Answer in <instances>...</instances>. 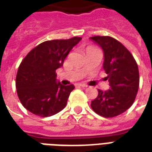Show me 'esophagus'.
<instances>
[{
  "label": "esophagus",
  "mask_w": 152,
  "mask_h": 152,
  "mask_svg": "<svg viewBox=\"0 0 152 152\" xmlns=\"http://www.w3.org/2000/svg\"><path fill=\"white\" fill-rule=\"evenodd\" d=\"M78 85H79L80 87H82V88H85V87H87V85H85V84H78Z\"/></svg>",
  "instance_id": "34e87169"
}]
</instances>
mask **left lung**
<instances>
[{"label":"left lung","mask_w":152,"mask_h":152,"mask_svg":"<svg viewBox=\"0 0 152 152\" xmlns=\"http://www.w3.org/2000/svg\"><path fill=\"white\" fill-rule=\"evenodd\" d=\"M104 51L103 68L110 88L98 89V95L91 103L93 110L104 118H113L124 113L133 104L139 90L138 64L130 51L110 36L90 38Z\"/></svg>","instance_id":"left-lung-1"}]
</instances>
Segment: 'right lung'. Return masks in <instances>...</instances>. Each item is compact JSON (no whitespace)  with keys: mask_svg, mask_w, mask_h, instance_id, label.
Here are the masks:
<instances>
[{"mask_svg":"<svg viewBox=\"0 0 152 152\" xmlns=\"http://www.w3.org/2000/svg\"><path fill=\"white\" fill-rule=\"evenodd\" d=\"M80 37L42 42L22 59L16 76L20 102L37 116L50 117L64 109L74 85L56 81V69L62 67Z\"/></svg>","mask_w":152,"mask_h":152,"instance_id":"1","label":"right lung"}]
</instances>
